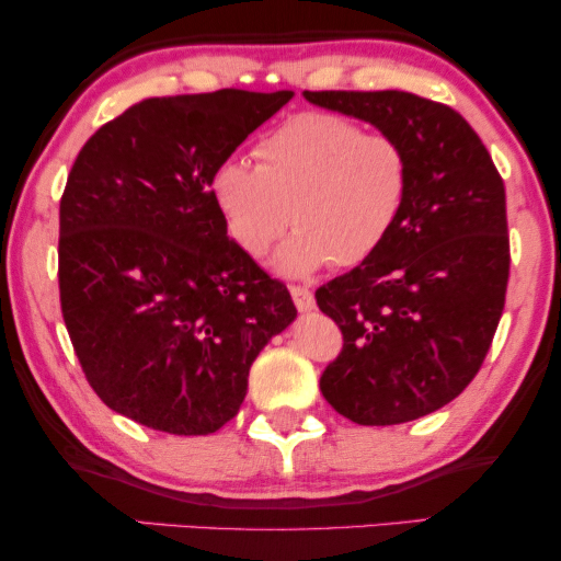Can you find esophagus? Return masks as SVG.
Returning <instances> with one entry per match:
<instances>
[{
    "label": "esophagus",
    "mask_w": 561,
    "mask_h": 561,
    "mask_svg": "<svg viewBox=\"0 0 561 561\" xmlns=\"http://www.w3.org/2000/svg\"><path fill=\"white\" fill-rule=\"evenodd\" d=\"M290 296L298 311H311L313 309V294L309 286H290Z\"/></svg>",
    "instance_id": "obj_1"
}]
</instances>
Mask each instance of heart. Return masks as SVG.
I'll list each match as a JSON object with an SVG mask.
<instances>
[{"instance_id":"1","label":"heart","mask_w":561,"mask_h":561,"mask_svg":"<svg viewBox=\"0 0 561 561\" xmlns=\"http://www.w3.org/2000/svg\"><path fill=\"white\" fill-rule=\"evenodd\" d=\"M255 156L257 165L227 158L214 168L211 202L250 257H263L294 221L275 260L283 273L363 265L411 204L413 158L403 140L367 135L340 114H296L257 142Z\"/></svg>"}]
</instances>
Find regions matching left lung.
<instances>
[{"instance_id": "left-lung-1", "label": "left lung", "mask_w": 561, "mask_h": 561, "mask_svg": "<svg viewBox=\"0 0 561 561\" xmlns=\"http://www.w3.org/2000/svg\"><path fill=\"white\" fill-rule=\"evenodd\" d=\"M370 122L413 158L405 217L378 255L324 283L317 304L342 332L321 373L327 403L359 426L421 419L482 367L511 271L505 186L478 133L409 91H304Z\"/></svg>"}]
</instances>
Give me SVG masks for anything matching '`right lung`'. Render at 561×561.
<instances>
[{
  "label": "right lung",
  "mask_w": 561,
  "mask_h": 561,
  "mask_svg": "<svg viewBox=\"0 0 561 561\" xmlns=\"http://www.w3.org/2000/svg\"><path fill=\"white\" fill-rule=\"evenodd\" d=\"M294 91L156 96L89 137L60 196L58 288L94 393L137 424L214 434L250 365L296 319L288 288L227 237L209 181Z\"/></svg>",
  "instance_id": "add662e5"
}]
</instances>
